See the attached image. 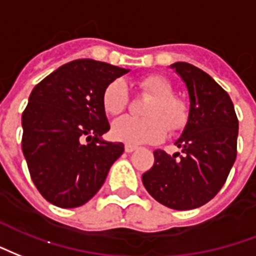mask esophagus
<instances>
[{
    "mask_svg": "<svg viewBox=\"0 0 256 256\" xmlns=\"http://www.w3.org/2000/svg\"><path fill=\"white\" fill-rule=\"evenodd\" d=\"M138 147L132 146V144H126V152H134Z\"/></svg>",
    "mask_w": 256,
    "mask_h": 256,
    "instance_id": "34e87169",
    "label": "esophagus"
}]
</instances>
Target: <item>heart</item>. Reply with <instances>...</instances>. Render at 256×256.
<instances>
[{
	"mask_svg": "<svg viewBox=\"0 0 256 256\" xmlns=\"http://www.w3.org/2000/svg\"><path fill=\"white\" fill-rule=\"evenodd\" d=\"M154 98L148 102L144 113L147 117L122 116L113 121L112 135L128 144L156 143L165 138L168 128L180 130L187 120V106L182 100L173 96L170 82L161 74H150L139 83ZM128 100L126 84L121 79L106 86L102 94L104 108L109 114H118L126 109Z\"/></svg>",
	"mask_w": 256,
	"mask_h": 256,
	"instance_id": "b5f03b06",
	"label": "heart"
}]
</instances>
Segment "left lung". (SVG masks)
<instances>
[{"label": "left lung", "mask_w": 256, "mask_h": 256, "mask_svg": "<svg viewBox=\"0 0 256 256\" xmlns=\"http://www.w3.org/2000/svg\"><path fill=\"white\" fill-rule=\"evenodd\" d=\"M186 83L187 122L174 140L180 152L154 151L156 162L142 176L151 196L174 210H192L212 200L222 188L236 160L238 121L225 90L188 62L170 65Z\"/></svg>", "instance_id": "8db88e82"}]
</instances>
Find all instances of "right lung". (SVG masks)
<instances>
[{
    "instance_id": "right-lung-1",
    "label": "right lung",
    "mask_w": 256,
    "mask_h": 256,
    "mask_svg": "<svg viewBox=\"0 0 256 256\" xmlns=\"http://www.w3.org/2000/svg\"><path fill=\"white\" fill-rule=\"evenodd\" d=\"M130 69L82 58L34 87L22 116V148L35 187L52 204L72 208L100 191L124 144L105 140L106 86Z\"/></svg>"
}]
</instances>
